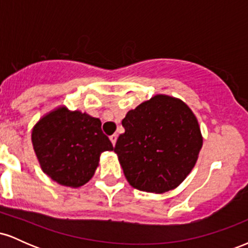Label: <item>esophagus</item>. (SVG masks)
I'll list each match as a JSON object with an SVG mask.
<instances>
[{"label": "esophagus", "mask_w": 248, "mask_h": 248, "mask_svg": "<svg viewBox=\"0 0 248 248\" xmlns=\"http://www.w3.org/2000/svg\"><path fill=\"white\" fill-rule=\"evenodd\" d=\"M109 140H110V142H112V143H113V146H115L116 140H118V135H116V134H113V135L109 136Z\"/></svg>", "instance_id": "obj_1"}]
</instances>
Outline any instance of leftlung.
Masks as SVG:
<instances>
[{
  "label": "left lung",
  "instance_id": "obj_1",
  "mask_svg": "<svg viewBox=\"0 0 248 248\" xmlns=\"http://www.w3.org/2000/svg\"><path fill=\"white\" fill-rule=\"evenodd\" d=\"M122 126L114 152L133 187L163 193L191 172L203 136L197 118L181 99L156 94L129 110Z\"/></svg>",
  "mask_w": 248,
  "mask_h": 248
}]
</instances>
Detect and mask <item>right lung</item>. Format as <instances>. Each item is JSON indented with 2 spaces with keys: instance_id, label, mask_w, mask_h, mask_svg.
I'll return each mask as SVG.
<instances>
[{
  "instance_id": "1",
  "label": "right lung",
  "mask_w": 248,
  "mask_h": 248,
  "mask_svg": "<svg viewBox=\"0 0 248 248\" xmlns=\"http://www.w3.org/2000/svg\"><path fill=\"white\" fill-rule=\"evenodd\" d=\"M43 172L58 184L80 187L94 175L100 155L113 150L98 118L59 106L43 115L31 132Z\"/></svg>"
}]
</instances>
